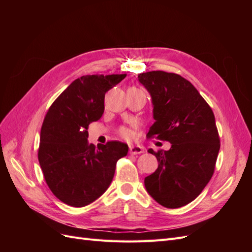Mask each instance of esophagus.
<instances>
[{"label": "esophagus", "mask_w": 252, "mask_h": 252, "mask_svg": "<svg viewBox=\"0 0 252 252\" xmlns=\"http://www.w3.org/2000/svg\"><path fill=\"white\" fill-rule=\"evenodd\" d=\"M129 152H130V155H140L144 152V149L140 145H130L129 146Z\"/></svg>", "instance_id": "esophagus-1"}]
</instances>
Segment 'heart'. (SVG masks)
<instances>
[{
	"instance_id": "heart-1",
	"label": "heart",
	"mask_w": 252,
	"mask_h": 252,
	"mask_svg": "<svg viewBox=\"0 0 252 252\" xmlns=\"http://www.w3.org/2000/svg\"><path fill=\"white\" fill-rule=\"evenodd\" d=\"M121 134L125 136V138H128V136L130 135V131H129L128 129H126V128H122L121 129Z\"/></svg>"
}]
</instances>
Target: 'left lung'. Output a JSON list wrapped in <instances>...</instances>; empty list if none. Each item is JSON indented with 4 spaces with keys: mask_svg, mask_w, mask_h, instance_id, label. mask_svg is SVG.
Returning a JSON list of instances; mask_svg holds the SVG:
<instances>
[{
    "mask_svg": "<svg viewBox=\"0 0 252 252\" xmlns=\"http://www.w3.org/2000/svg\"><path fill=\"white\" fill-rule=\"evenodd\" d=\"M138 78L154 107L156 122L147 138L171 144L169 150H148L158 166L145 178V188L159 205L179 208L202 192L215 171L220 150L215 114L192 84L177 73L149 71Z\"/></svg>",
    "mask_w": 252,
    "mask_h": 252,
    "instance_id": "8db88e82",
    "label": "left lung"
}]
</instances>
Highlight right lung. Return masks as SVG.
<instances>
[{
	"instance_id": "1",
	"label": "right lung",
	"mask_w": 252,
	"mask_h": 252,
	"mask_svg": "<svg viewBox=\"0 0 252 252\" xmlns=\"http://www.w3.org/2000/svg\"><path fill=\"white\" fill-rule=\"evenodd\" d=\"M126 74H93L74 80L52 103L41 129L39 162L45 181L60 201L84 207L98 199L113 179L128 145L88 142V125L104 113L105 94Z\"/></svg>"
}]
</instances>
